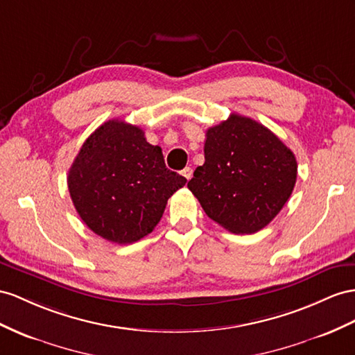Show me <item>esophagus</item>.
<instances>
[{
	"instance_id": "1",
	"label": "esophagus",
	"mask_w": 355,
	"mask_h": 355,
	"mask_svg": "<svg viewBox=\"0 0 355 355\" xmlns=\"http://www.w3.org/2000/svg\"><path fill=\"white\" fill-rule=\"evenodd\" d=\"M181 175H183L186 180H190L192 178V168H184L183 171H181Z\"/></svg>"
}]
</instances>
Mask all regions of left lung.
I'll list each match as a JSON object with an SVG mask.
<instances>
[{"label":"left lung","mask_w":355,"mask_h":355,"mask_svg":"<svg viewBox=\"0 0 355 355\" xmlns=\"http://www.w3.org/2000/svg\"><path fill=\"white\" fill-rule=\"evenodd\" d=\"M205 136V162L187 183L190 192L225 230L253 234L266 228L294 190V153L266 125L239 114Z\"/></svg>","instance_id":"1"}]
</instances>
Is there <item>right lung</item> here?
Here are the masks:
<instances>
[{
    "instance_id": "right-lung-1",
    "label": "right lung",
    "mask_w": 355,
    "mask_h": 355,
    "mask_svg": "<svg viewBox=\"0 0 355 355\" xmlns=\"http://www.w3.org/2000/svg\"><path fill=\"white\" fill-rule=\"evenodd\" d=\"M186 181L166 168L162 148L148 144L142 129L121 120L88 136L67 177L80 219L116 244L138 241L156 228L168 199Z\"/></svg>"
}]
</instances>
